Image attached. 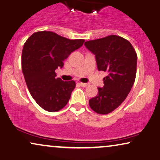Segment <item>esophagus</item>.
<instances>
[{"label": "esophagus", "mask_w": 160, "mask_h": 160, "mask_svg": "<svg viewBox=\"0 0 160 160\" xmlns=\"http://www.w3.org/2000/svg\"><path fill=\"white\" fill-rule=\"evenodd\" d=\"M79 84H80L82 87H87L88 85V83H84V82H80Z\"/></svg>", "instance_id": "obj_1"}]
</instances>
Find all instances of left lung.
<instances>
[{
	"instance_id": "left-lung-1",
	"label": "left lung",
	"mask_w": 160,
	"mask_h": 160,
	"mask_svg": "<svg viewBox=\"0 0 160 160\" xmlns=\"http://www.w3.org/2000/svg\"><path fill=\"white\" fill-rule=\"evenodd\" d=\"M86 48L95 57L98 70L108 75L104 86L89 100L92 110L99 114L111 113L126 99L135 81L137 56L132 44L116 35L85 42Z\"/></svg>"
}]
</instances>
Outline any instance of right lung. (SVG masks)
<instances>
[{"label": "right lung", "instance_id": "1", "mask_svg": "<svg viewBox=\"0 0 160 160\" xmlns=\"http://www.w3.org/2000/svg\"><path fill=\"white\" fill-rule=\"evenodd\" d=\"M84 42L42 31L25 42L21 57L23 76L33 98L45 111H58L68 103L75 82L57 78L55 70L62 68L63 61Z\"/></svg>", "mask_w": 160, "mask_h": 160}]
</instances>
